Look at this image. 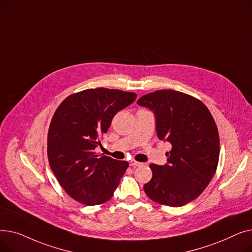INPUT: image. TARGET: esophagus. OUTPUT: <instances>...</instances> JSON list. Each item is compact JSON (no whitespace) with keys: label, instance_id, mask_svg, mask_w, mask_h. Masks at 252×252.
Instances as JSON below:
<instances>
[{"label":"esophagus","instance_id":"1","mask_svg":"<svg viewBox=\"0 0 252 252\" xmlns=\"http://www.w3.org/2000/svg\"><path fill=\"white\" fill-rule=\"evenodd\" d=\"M129 165L133 166V167H137V166L142 165V163H141V162H138V161H135V160H130V161H129Z\"/></svg>","mask_w":252,"mask_h":252}]
</instances>
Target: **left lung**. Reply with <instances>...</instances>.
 Returning a JSON list of instances; mask_svg holds the SVG:
<instances>
[{
    "label": "left lung",
    "instance_id": "left-lung-1",
    "mask_svg": "<svg viewBox=\"0 0 252 252\" xmlns=\"http://www.w3.org/2000/svg\"><path fill=\"white\" fill-rule=\"evenodd\" d=\"M137 103L154 113L158 139L171 145L164 165L150 164L152 179L144 185L145 193L171 207L189 203L218 167L220 138L213 115L201 101L173 90L150 93Z\"/></svg>",
    "mask_w": 252,
    "mask_h": 252
}]
</instances>
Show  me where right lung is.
<instances>
[{
    "label": "right lung",
    "instance_id": "right-lung-1",
    "mask_svg": "<svg viewBox=\"0 0 252 252\" xmlns=\"http://www.w3.org/2000/svg\"><path fill=\"white\" fill-rule=\"evenodd\" d=\"M137 98L135 93L89 89L66 98L49 127L48 158L59 184L85 205L110 200L128 167L127 161L95 155L99 138L113 116Z\"/></svg>",
    "mask_w": 252,
    "mask_h": 252
}]
</instances>
